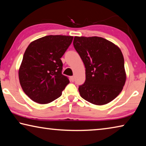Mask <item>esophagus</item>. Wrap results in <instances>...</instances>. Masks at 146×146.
<instances>
[{
	"label": "esophagus",
	"instance_id": "esophagus-1",
	"mask_svg": "<svg viewBox=\"0 0 146 146\" xmlns=\"http://www.w3.org/2000/svg\"><path fill=\"white\" fill-rule=\"evenodd\" d=\"M70 80L71 81V82H74V81H75V77H74L73 76H71V77H70Z\"/></svg>",
	"mask_w": 146,
	"mask_h": 146
}]
</instances>
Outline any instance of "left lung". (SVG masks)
Masks as SVG:
<instances>
[{
    "label": "left lung",
    "mask_w": 146,
    "mask_h": 146,
    "mask_svg": "<svg viewBox=\"0 0 146 146\" xmlns=\"http://www.w3.org/2000/svg\"><path fill=\"white\" fill-rule=\"evenodd\" d=\"M73 46L86 68V80L78 87L82 98L99 106L115 99L126 79L124 59L119 48L98 36H75Z\"/></svg>",
    "instance_id": "left-lung-1"
}]
</instances>
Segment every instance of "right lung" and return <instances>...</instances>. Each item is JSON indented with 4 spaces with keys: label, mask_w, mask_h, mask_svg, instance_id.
<instances>
[{
    "label": "right lung",
    "mask_w": 146,
    "mask_h": 146,
    "mask_svg": "<svg viewBox=\"0 0 146 146\" xmlns=\"http://www.w3.org/2000/svg\"><path fill=\"white\" fill-rule=\"evenodd\" d=\"M73 37L48 35L32 42L24 54L19 77L21 87L34 102H51L62 95L70 83L62 75L60 58L72 42Z\"/></svg>",
    "instance_id": "1"
}]
</instances>
